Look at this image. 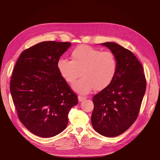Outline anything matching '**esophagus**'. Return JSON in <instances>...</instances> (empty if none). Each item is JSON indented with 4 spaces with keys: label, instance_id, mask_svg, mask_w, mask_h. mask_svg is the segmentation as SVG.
Here are the masks:
<instances>
[{
    "label": "esophagus",
    "instance_id": "34e87169",
    "mask_svg": "<svg viewBox=\"0 0 160 160\" xmlns=\"http://www.w3.org/2000/svg\"><path fill=\"white\" fill-rule=\"evenodd\" d=\"M86 99V97H84V96H82V95H79L78 97V100L79 102H81V101H83V100H85Z\"/></svg>",
    "mask_w": 160,
    "mask_h": 160
}]
</instances>
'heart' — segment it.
Masks as SVG:
<instances>
[{
	"mask_svg": "<svg viewBox=\"0 0 160 160\" xmlns=\"http://www.w3.org/2000/svg\"><path fill=\"white\" fill-rule=\"evenodd\" d=\"M72 61L61 59L57 67L67 83L80 94L89 93L94 88L105 89L112 82L118 69L117 59L113 52L102 51L88 45L76 47L71 52Z\"/></svg>",
	"mask_w": 160,
	"mask_h": 160,
	"instance_id": "obj_1",
	"label": "heart"
}]
</instances>
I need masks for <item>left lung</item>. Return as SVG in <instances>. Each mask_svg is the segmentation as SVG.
<instances>
[{
    "mask_svg": "<svg viewBox=\"0 0 160 160\" xmlns=\"http://www.w3.org/2000/svg\"><path fill=\"white\" fill-rule=\"evenodd\" d=\"M115 55L118 69L112 82L93 98L91 123L97 132L116 137L136 120L146 89L143 68L133 53L115 42L102 43Z\"/></svg>",
    "mask_w": 160,
    "mask_h": 160,
    "instance_id": "8db88e82",
    "label": "left lung"
}]
</instances>
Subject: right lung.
Instances as JSON below:
<instances>
[{"label":"right lung","instance_id":"obj_1","mask_svg":"<svg viewBox=\"0 0 160 160\" xmlns=\"http://www.w3.org/2000/svg\"><path fill=\"white\" fill-rule=\"evenodd\" d=\"M69 42L44 41L24 51L14 65L10 91L19 120L31 133L51 138L68 124L77 95L58 69Z\"/></svg>","mask_w":160,"mask_h":160}]
</instances>
